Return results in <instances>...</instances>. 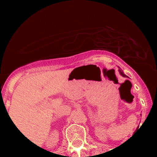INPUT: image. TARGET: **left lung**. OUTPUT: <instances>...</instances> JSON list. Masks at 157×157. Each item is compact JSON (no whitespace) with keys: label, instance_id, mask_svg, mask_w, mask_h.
<instances>
[{"label":"left lung","instance_id":"1","mask_svg":"<svg viewBox=\"0 0 157 157\" xmlns=\"http://www.w3.org/2000/svg\"><path fill=\"white\" fill-rule=\"evenodd\" d=\"M119 71H120V73H121V76H123L124 77V76H126V75H124V72H123V71H121V69H119Z\"/></svg>","mask_w":157,"mask_h":157}]
</instances>
